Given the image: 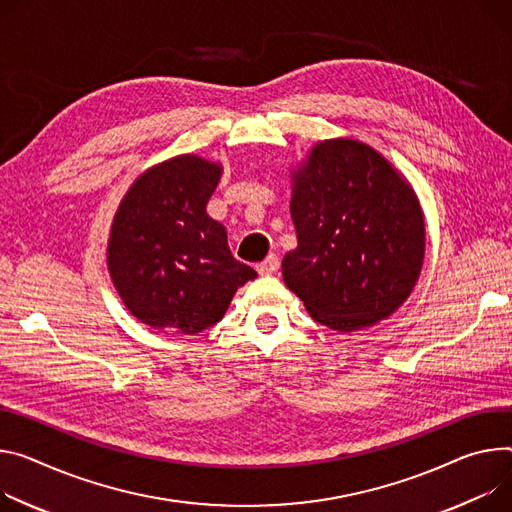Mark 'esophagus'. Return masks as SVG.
<instances>
[{"label":"esophagus","instance_id":"esophagus-1","mask_svg":"<svg viewBox=\"0 0 512 512\" xmlns=\"http://www.w3.org/2000/svg\"><path fill=\"white\" fill-rule=\"evenodd\" d=\"M277 269H280V259H277V255H267L259 265H257V271L261 273V275H271V273H275Z\"/></svg>","mask_w":512,"mask_h":512}]
</instances>
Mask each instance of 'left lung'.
<instances>
[{
  "label": "left lung",
  "instance_id": "obj_1",
  "mask_svg": "<svg viewBox=\"0 0 512 512\" xmlns=\"http://www.w3.org/2000/svg\"><path fill=\"white\" fill-rule=\"evenodd\" d=\"M292 185L298 247L282 261L286 286L339 333L390 316L425 259V220L408 181L378 151L333 138L310 151Z\"/></svg>",
  "mask_w": 512,
  "mask_h": 512
}]
</instances>
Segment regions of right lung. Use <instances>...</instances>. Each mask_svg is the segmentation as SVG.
<instances>
[{
	"mask_svg": "<svg viewBox=\"0 0 512 512\" xmlns=\"http://www.w3.org/2000/svg\"><path fill=\"white\" fill-rule=\"evenodd\" d=\"M220 173V163L179 155L147 169L118 206L108 269L126 308L153 329L198 335L257 277L206 212Z\"/></svg>",
	"mask_w": 512,
	"mask_h": 512,
	"instance_id": "add662e5",
	"label": "right lung"
}]
</instances>
